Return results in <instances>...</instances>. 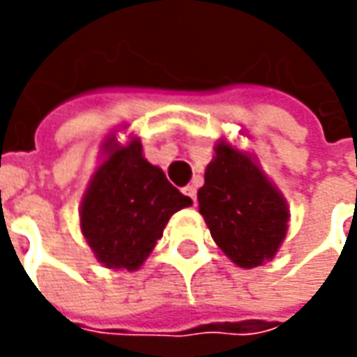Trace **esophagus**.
Instances as JSON below:
<instances>
[{
	"mask_svg": "<svg viewBox=\"0 0 357 357\" xmlns=\"http://www.w3.org/2000/svg\"><path fill=\"white\" fill-rule=\"evenodd\" d=\"M183 192H185L186 197H188V199H190L192 202H195V204H197V188H195V186H192V185L185 186V188H183Z\"/></svg>",
	"mask_w": 357,
	"mask_h": 357,
	"instance_id": "34e87169",
	"label": "esophagus"
}]
</instances>
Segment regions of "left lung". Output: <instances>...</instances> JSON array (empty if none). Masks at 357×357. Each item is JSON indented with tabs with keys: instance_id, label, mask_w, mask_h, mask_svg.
I'll return each mask as SVG.
<instances>
[{
	"instance_id": "8db88e82",
	"label": "left lung",
	"mask_w": 357,
	"mask_h": 357,
	"mask_svg": "<svg viewBox=\"0 0 357 357\" xmlns=\"http://www.w3.org/2000/svg\"><path fill=\"white\" fill-rule=\"evenodd\" d=\"M199 213L218 248L240 268L272 260L290 218L286 199L254 157L227 141L214 146V158L199 190Z\"/></svg>"
}]
</instances>
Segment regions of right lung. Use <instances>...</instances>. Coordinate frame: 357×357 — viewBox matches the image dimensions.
Masks as SVG:
<instances>
[{
  "instance_id": "1",
  "label": "right lung",
  "mask_w": 357,
  "mask_h": 357,
  "mask_svg": "<svg viewBox=\"0 0 357 357\" xmlns=\"http://www.w3.org/2000/svg\"><path fill=\"white\" fill-rule=\"evenodd\" d=\"M103 146L107 158L81 200V232L103 266L132 272L153 252L172 214L192 200L143 157L139 139L121 146L109 137Z\"/></svg>"
}]
</instances>
